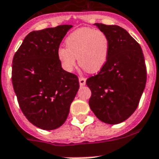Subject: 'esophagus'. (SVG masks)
<instances>
[{
	"label": "esophagus",
	"mask_w": 159,
	"mask_h": 159,
	"mask_svg": "<svg viewBox=\"0 0 159 159\" xmlns=\"http://www.w3.org/2000/svg\"><path fill=\"white\" fill-rule=\"evenodd\" d=\"M79 83L80 86H84L86 84V78L83 77V76H80L79 77Z\"/></svg>",
	"instance_id": "esophagus-1"
}]
</instances>
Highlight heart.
Instances as JSON below:
<instances>
[{"mask_svg":"<svg viewBox=\"0 0 159 159\" xmlns=\"http://www.w3.org/2000/svg\"><path fill=\"white\" fill-rule=\"evenodd\" d=\"M66 46L60 47L57 57L62 67L70 71L78 64L86 71L98 72L106 64L110 42L103 32L92 28H82L72 32L66 39Z\"/></svg>","mask_w":159,"mask_h":159,"instance_id":"heart-1","label":"heart"}]
</instances>
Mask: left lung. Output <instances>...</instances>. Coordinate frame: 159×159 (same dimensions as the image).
Wrapping results in <instances>:
<instances>
[{"mask_svg":"<svg viewBox=\"0 0 159 159\" xmlns=\"http://www.w3.org/2000/svg\"><path fill=\"white\" fill-rule=\"evenodd\" d=\"M95 25L108 36L110 49L104 66L86 81L92 92L89 106L101 121L119 124L138 106L147 82L145 59L139 43L121 27Z\"/></svg>","mask_w":159,"mask_h":159,"instance_id":"1","label":"left lung"}]
</instances>
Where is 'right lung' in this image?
Returning a JSON list of instances; mask_svg holds the SVG:
<instances>
[{
	"label": "right lung",
	"mask_w": 159,
	"mask_h": 159,
	"mask_svg": "<svg viewBox=\"0 0 159 159\" xmlns=\"http://www.w3.org/2000/svg\"><path fill=\"white\" fill-rule=\"evenodd\" d=\"M71 25L33 31L12 60L11 82L20 109L35 126L50 130L64 124L79 89L76 75L62 69L57 57Z\"/></svg>",
	"instance_id": "1"
}]
</instances>
